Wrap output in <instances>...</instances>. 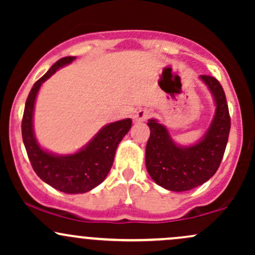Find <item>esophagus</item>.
<instances>
[{
	"label": "esophagus",
	"instance_id": "1",
	"mask_svg": "<svg viewBox=\"0 0 255 255\" xmlns=\"http://www.w3.org/2000/svg\"><path fill=\"white\" fill-rule=\"evenodd\" d=\"M150 118V110L147 109H139L134 114L133 119L135 122H144Z\"/></svg>",
	"mask_w": 255,
	"mask_h": 255
}]
</instances>
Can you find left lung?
<instances>
[{"instance_id":"1","label":"left lung","mask_w":255,"mask_h":255,"mask_svg":"<svg viewBox=\"0 0 255 255\" xmlns=\"http://www.w3.org/2000/svg\"><path fill=\"white\" fill-rule=\"evenodd\" d=\"M215 99L216 111L203 139L192 146L175 144L157 120H148L146 169L158 186L172 192L191 191L216 174L223 158L230 131V115L223 87L216 78L200 75Z\"/></svg>"}]
</instances>
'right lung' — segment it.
Segmentation results:
<instances>
[{
	"instance_id": "obj_1",
	"label": "right lung",
	"mask_w": 255,
	"mask_h": 255,
	"mask_svg": "<svg viewBox=\"0 0 255 255\" xmlns=\"http://www.w3.org/2000/svg\"><path fill=\"white\" fill-rule=\"evenodd\" d=\"M74 60V56L61 58L34 83L26 99L21 122L22 140L34 172L49 186L68 194L86 193L103 182L113 166L116 148L131 127L130 119L104 126L89 144L73 154L58 156L40 147L33 130V109L38 91L58 68Z\"/></svg>"
}]
</instances>
